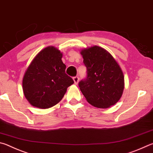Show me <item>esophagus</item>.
I'll return each mask as SVG.
<instances>
[{
	"instance_id": "1",
	"label": "esophagus",
	"mask_w": 153,
	"mask_h": 153,
	"mask_svg": "<svg viewBox=\"0 0 153 153\" xmlns=\"http://www.w3.org/2000/svg\"><path fill=\"white\" fill-rule=\"evenodd\" d=\"M73 79H74V84H78L79 80V78L78 76H75V77H74Z\"/></svg>"
}]
</instances>
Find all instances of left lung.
<instances>
[{
    "mask_svg": "<svg viewBox=\"0 0 153 153\" xmlns=\"http://www.w3.org/2000/svg\"><path fill=\"white\" fill-rule=\"evenodd\" d=\"M87 77L79 87L88 103L108 108L117 103L124 88L123 72L109 52L99 46L82 49Z\"/></svg>",
    "mask_w": 153,
    "mask_h": 153,
    "instance_id": "obj_1",
    "label": "left lung"
}]
</instances>
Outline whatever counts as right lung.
I'll use <instances>...</instances> for the list:
<instances>
[{
  "instance_id": "obj_1",
  "label": "right lung",
  "mask_w": 153,
  "mask_h": 153,
  "mask_svg": "<svg viewBox=\"0 0 153 153\" xmlns=\"http://www.w3.org/2000/svg\"><path fill=\"white\" fill-rule=\"evenodd\" d=\"M62 53L53 46L41 50L32 60L23 78V90L33 106L47 109L62 100L74 83L65 74Z\"/></svg>"
}]
</instances>
